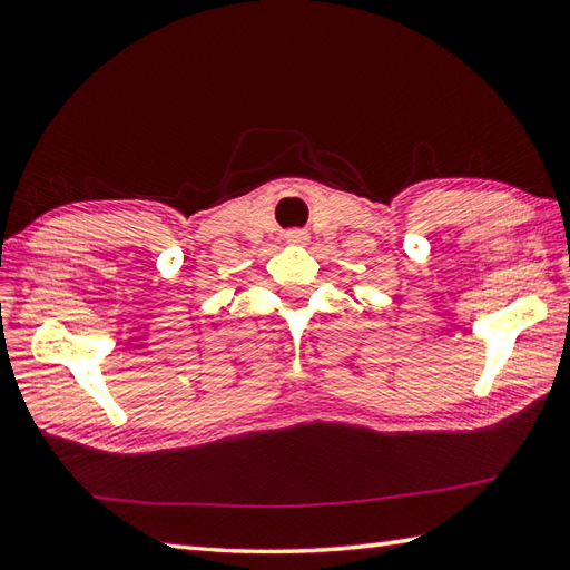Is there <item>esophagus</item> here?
Instances as JSON below:
<instances>
[{"mask_svg": "<svg viewBox=\"0 0 570 570\" xmlns=\"http://www.w3.org/2000/svg\"><path fill=\"white\" fill-rule=\"evenodd\" d=\"M284 239L288 242V245L304 247V245H308V233H304V229H288V233L284 235Z\"/></svg>", "mask_w": 570, "mask_h": 570, "instance_id": "esophagus-1", "label": "esophagus"}]
</instances>
